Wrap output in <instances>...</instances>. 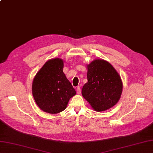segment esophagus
I'll list each match as a JSON object with an SVG mask.
<instances>
[{
    "mask_svg": "<svg viewBox=\"0 0 153 153\" xmlns=\"http://www.w3.org/2000/svg\"><path fill=\"white\" fill-rule=\"evenodd\" d=\"M76 91L78 94H81V89H80V87L78 86L76 88Z\"/></svg>",
    "mask_w": 153,
    "mask_h": 153,
    "instance_id": "1",
    "label": "esophagus"
}]
</instances>
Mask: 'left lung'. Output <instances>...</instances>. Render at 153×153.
<instances>
[{
  "label": "left lung",
  "mask_w": 153,
  "mask_h": 153,
  "mask_svg": "<svg viewBox=\"0 0 153 153\" xmlns=\"http://www.w3.org/2000/svg\"><path fill=\"white\" fill-rule=\"evenodd\" d=\"M88 82L82 89L83 97L93 109L102 111L120 100L123 91L121 76L108 62L96 59L87 65Z\"/></svg>",
  "instance_id": "obj_1"
}]
</instances>
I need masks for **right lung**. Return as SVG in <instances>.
<instances>
[{
  "mask_svg": "<svg viewBox=\"0 0 153 153\" xmlns=\"http://www.w3.org/2000/svg\"><path fill=\"white\" fill-rule=\"evenodd\" d=\"M64 60L48 59L36 73L32 82V95L37 105L45 112L55 114L64 111L76 91L63 72Z\"/></svg>",
  "mask_w": 153,
  "mask_h": 153,
  "instance_id": "right-lung-1",
  "label": "right lung"
}]
</instances>
